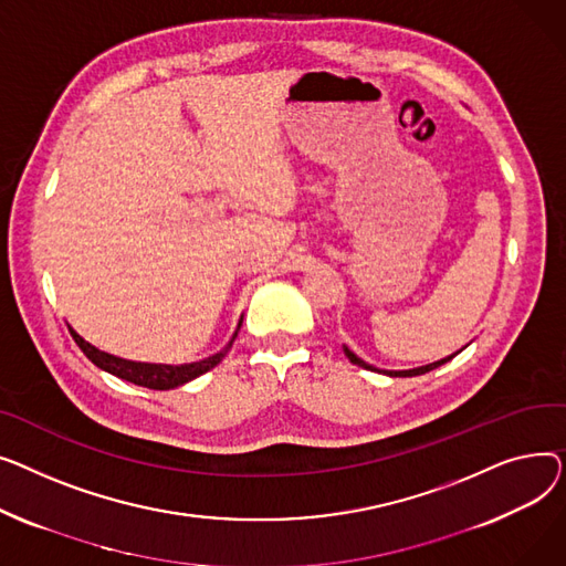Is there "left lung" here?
Returning a JSON list of instances; mask_svg holds the SVG:
<instances>
[{
	"label": "left lung",
	"instance_id": "8db88e82",
	"mask_svg": "<svg viewBox=\"0 0 566 566\" xmlns=\"http://www.w3.org/2000/svg\"><path fill=\"white\" fill-rule=\"evenodd\" d=\"M345 354H347V358L354 363V365H358V368H365V370H377V368H373L370 363H365V360H360L354 352H349L347 347H345ZM459 354V352H457ZM450 358H454V354L452 356H448V358H441V360H437V363H429V365H422V368H416V370H405V373H386V375H390V377H416V375H424V373H429V370H434V368H439V365H443V363H448Z\"/></svg>",
	"mask_w": 566,
	"mask_h": 566
}]
</instances>
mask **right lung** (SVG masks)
Masks as SVG:
<instances>
[{"label": "right lung", "mask_w": 566, "mask_h": 566, "mask_svg": "<svg viewBox=\"0 0 566 566\" xmlns=\"http://www.w3.org/2000/svg\"><path fill=\"white\" fill-rule=\"evenodd\" d=\"M238 336V334H235ZM232 336V340H235ZM73 338L80 345V349L86 354V358L91 363H95L99 370H107L109 375L132 381L137 386H146L153 390H169V388H178L196 377H201L203 373L212 370L214 365L221 363V358L228 354V349L232 347V340L228 343V347L210 358H203L198 363H185V365H161V363H137V360H127V358H118L112 356L107 352H99L97 347H93L91 343H86L77 331H73Z\"/></svg>", "instance_id": "add662e5"}]
</instances>
